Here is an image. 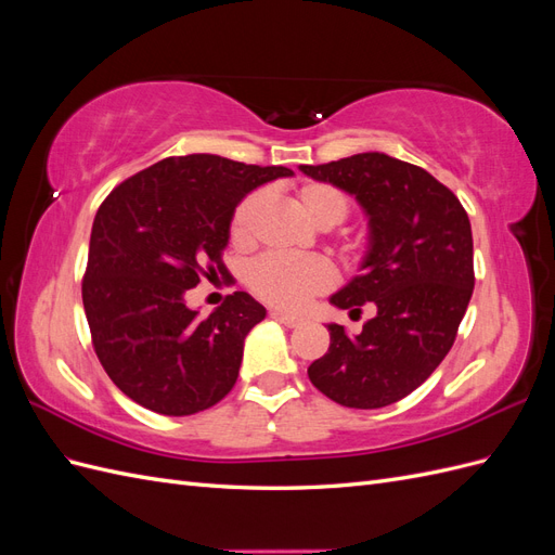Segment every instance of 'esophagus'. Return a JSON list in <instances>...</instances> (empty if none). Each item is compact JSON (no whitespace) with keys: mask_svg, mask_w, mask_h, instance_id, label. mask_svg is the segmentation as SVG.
<instances>
[{"mask_svg":"<svg viewBox=\"0 0 555 555\" xmlns=\"http://www.w3.org/2000/svg\"><path fill=\"white\" fill-rule=\"evenodd\" d=\"M271 317H273V319H278V322H280V324H284V326H298L300 322H304V319H300V317L289 314V312H282V310H273V312H271Z\"/></svg>","mask_w":555,"mask_h":555,"instance_id":"1","label":"esophagus"}]
</instances>
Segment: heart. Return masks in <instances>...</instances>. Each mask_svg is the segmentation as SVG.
Instances as JSON below:
<instances>
[{
    "label": "heart",
    "mask_w": 555,
    "mask_h": 555,
    "mask_svg": "<svg viewBox=\"0 0 555 555\" xmlns=\"http://www.w3.org/2000/svg\"><path fill=\"white\" fill-rule=\"evenodd\" d=\"M300 210L319 229L340 224L349 212L347 196L326 182H304L294 192ZM266 201L263 192L247 194L231 217V241L247 247L255 238V224ZM249 287L268 304L284 310L304 308L308 300L322 294L331 284V271L319 259H296L282 255L261 257L249 268Z\"/></svg>",
    "instance_id": "b5f03b06"
}]
</instances>
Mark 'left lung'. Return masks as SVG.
Returning <instances> with one entry per match:
<instances>
[{
    "label": "left lung",
    "mask_w": 555,
    "mask_h": 555,
    "mask_svg": "<svg viewBox=\"0 0 555 555\" xmlns=\"http://www.w3.org/2000/svg\"><path fill=\"white\" fill-rule=\"evenodd\" d=\"M298 169L354 196L367 217L359 273L328 300L349 314L377 308L359 335L326 324L328 351L308 377L338 405L386 408L422 386L456 340L475 289L467 212L428 171L384 153Z\"/></svg>",
    "instance_id": "left-lung-1"
}]
</instances>
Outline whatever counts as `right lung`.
<instances>
[{
	"label": "right lung",
	"instance_id": "right-lung-1",
	"mask_svg": "<svg viewBox=\"0 0 555 555\" xmlns=\"http://www.w3.org/2000/svg\"><path fill=\"white\" fill-rule=\"evenodd\" d=\"M294 176L220 155L169 157L131 176L96 210L82 306L113 384L145 410L188 416L238 379L247 333L266 308L233 292L210 314L188 306L201 278H227L231 217L266 182Z\"/></svg>",
	"mask_w": 555,
	"mask_h": 555
}]
</instances>
